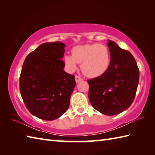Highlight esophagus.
Returning a JSON list of instances; mask_svg holds the SVG:
<instances>
[{"instance_id":"1","label":"esophagus","mask_w":155,"mask_h":155,"mask_svg":"<svg viewBox=\"0 0 155 155\" xmlns=\"http://www.w3.org/2000/svg\"><path fill=\"white\" fill-rule=\"evenodd\" d=\"M75 81H76V83H79V82H81V81H83V78L80 77L79 76L76 75L75 76Z\"/></svg>"}]
</instances>
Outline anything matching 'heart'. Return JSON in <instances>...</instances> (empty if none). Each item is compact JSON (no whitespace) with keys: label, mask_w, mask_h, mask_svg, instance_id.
I'll return each instance as SVG.
<instances>
[{"label":"heart","mask_w":155,"mask_h":155,"mask_svg":"<svg viewBox=\"0 0 155 155\" xmlns=\"http://www.w3.org/2000/svg\"><path fill=\"white\" fill-rule=\"evenodd\" d=\"M64 62L71 72L77 68V63L81 64L82 72L88 77L95 78L108 70L110 55L108 48L104 45H78L72 49V55L64 56Z\"/></svg>","instance_id":"b5f03b06"}]
</instances>
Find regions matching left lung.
Listing matches in <instances>:
<instances>
[{"label": "left lung", "mask_w": 155, "mask_h": 155, "mask_svg": "<svg viewBox=\"0 0 155 155\" xmlns=\"http://www.w3.org/2000/svg\"><path fill=\"white\" fill-rule=\"evenodd\" d=\"M108 47L110 63L106 72L88 80V98L95 109L107 116L118 114L129 107L135 97L139 70L134 57L112 41Z\"/></svg>", "instance_id": "8db88e82"}]
</instances>
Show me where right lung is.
<instances>
[{
	"label": "right lung",
	"mask_w": 155,
	"mask_h": 155,
	"mask_svg": "<svg viewBox=\"0 0 155 155\" xmlns=\"http://www.w3.org/2000/svg\"><path fill=\"white\" fill-rule=\"evenodd\" d=\"M65 45L45 42L25 58L20 76V92L26 107L34 116L52 120L70 104L76 85L74 76L64 71Z\"/></svg>",
	"instance_id": "obj_1"
}]
</instances>
